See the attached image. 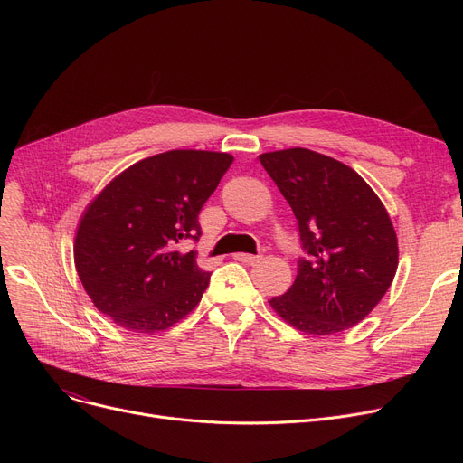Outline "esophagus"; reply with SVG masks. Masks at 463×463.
<instances>
[{"mask_svg":"<svg viewBox=\"0 0 463 463\" xmlns=\"http://www.w3.org/2000/svg\"><path fill=\"white\" fill-rule=\"evenodd\" d=\"M234 260H240L244 264H255L259 260L257 255H250V253H234Z\"/></svg>","mask_w":463,"mask_h":463,"instance_id":"34e87169","label":"esophagus"}]
</instances>
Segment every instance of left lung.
<instances>
[{"label": "left lung", "mask_w": 463, "mask_h": 463, "mask_svg": "<svg viewBox=\"0 0 463 463\" xmlns=\"http://www.w3.org/2000/svg\"><path fill=\"white\" fill-rule=\"evenodd\" d=\"M293 208L302 248L298 274L270 300L304 334L358 325L381 302L398 269V238L375 191L342 161L306 148L259 157Z\"/></svg>", "instance_id": "1"}]
</instances>
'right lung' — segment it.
Wrapping results in <instances>:
<instances>
[{
    "mask_svg": "<svg viewBox=\"0 0 463 463\" xmlns=\"http://www.w3.org/2000/svg\"><path fill=\"white\" fill-rule=\"evenodd\" d=\"M232 161L204 150L157 154L126 168L88 204L75 266L95 307L118 326L154 334L197 307L210 272L178 244L199 240V212Z\"/></svg>",
    "mask_w": 463,
    "mask_h": 463,
    "instance_id": "1",
    "label": "right lung"
}]
</instances>
